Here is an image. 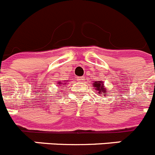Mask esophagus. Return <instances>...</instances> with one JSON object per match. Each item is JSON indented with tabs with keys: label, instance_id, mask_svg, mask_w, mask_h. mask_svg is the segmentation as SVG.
I'll list each match as a JSON object with an SVG mask.
<instances>
[{
	"label": "esophagus",
	"instance_id": "obj_1",
	"mask_svg": "<svg viewBox=\"0 0 155 155\" xmlns=\"http://www.w3.org/2000/svg\"><path fill=\"white\" fill-rule=\"evenodd\" d=\"M78 81H82L84 80V77H81V78H78Z\"/></svg>",
	"mask_w": 155,
	"mask_h": 155
}]
</instances>
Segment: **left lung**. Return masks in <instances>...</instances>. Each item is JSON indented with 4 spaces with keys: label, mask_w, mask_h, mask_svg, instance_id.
Listing matches in <instances>:
<instances>
[{
    "label": "left lung",
    "mask_w": 155,
    "mask_h": 155,
    "mask_svg": "<svg viewBox=\"0 0 155 155\" xmlns=\"http://www.w3.org/2000/svg\"><path fill=\"white\" fill-rule=\"evenodd\" d=\"M93 86H94V88L97 91L98 94L99 95H102V94H103V95H106L108 94L106 92V87H104V83L102 81H93Z\"/></svg>",
    "instance_id": "obj_1"
}]
</instances>
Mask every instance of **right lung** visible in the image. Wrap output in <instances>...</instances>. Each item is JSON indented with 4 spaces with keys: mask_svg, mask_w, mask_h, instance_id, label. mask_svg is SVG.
<instances>
[{
    "mask_svg": "<svg viewBox=\"0 0 155 155\" xmlns=\"http://www.w3.org/2000/svg\"><path fill=\"white\" fill-rule=\"evenodd\" d=\"M67 82H68V81H58V83H57V85H58V87H60V86H61L62 87V85H66L67 84Z\"/></svg>",
    "mask_w": 155,
    "mask_h": 155,
    "instance_id": "1",
    "label": "right lung"
}]
</instances>
